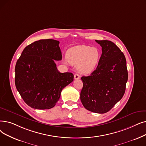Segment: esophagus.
I'll use <instances>...</instances> for the list:
<instances>
[{
	"label": "esophagus",
	"mask_w": 146,
	"mask_h": 146,
	"mask_svg": "<svg viewBox=\"0 0 146 146\" xmlns=\"http://www.w3.org/2000/svg\"><path fill=\"white\" fill-rule=\"evenodd\" d=\"M74 78L75 80H78L80 79V76L78 74H75L74 75Z\"/></svg>",
	"instance_id": "obj_1"
}]
</instances>
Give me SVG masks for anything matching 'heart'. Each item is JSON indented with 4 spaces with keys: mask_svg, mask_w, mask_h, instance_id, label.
Returning a JSON list of instances; mask_svg holds the SVG:
<instances>
[{
    "mask_svg": "<svg viewBox=\"0 0 146 146\" xmlns=\"http://www.w3.org/2000/svg\"><path fill=\"white\" fill-rule=\"evenodd\" d=\"M100 50L96 47L78 45L70 48L66 53L69 63L77 65L79 73L88 74L92 73L98 65L101 58Z\"/></svg>",
    "mask_w": 146,
    "mask_h": 146,
    "instance_id": "obj_1",
    "label": "heart"
}]
</instances>
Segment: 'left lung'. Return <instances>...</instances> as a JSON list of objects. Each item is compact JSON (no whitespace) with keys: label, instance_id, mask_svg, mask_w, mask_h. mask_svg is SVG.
Listing matches in <instances>:
<instances>
[{"label":"left lung","instance_id":"1","mask_svg":"<svg viewBox=\"0 0 146 146\" xmlns=\"http://www.w3.org/2000/svg\"><path fill=\"white\" fill-rule=\"evenodd\" d=\"M102 54L96 69L88 76H82L80 100L85 108L97 113H105L122 99L128 74L122 52L109 40H97Z\"/></svg>","mask_w":146,"mask_h":146}]
</instances>
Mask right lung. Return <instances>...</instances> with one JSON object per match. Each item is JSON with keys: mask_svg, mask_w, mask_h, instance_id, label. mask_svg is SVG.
I'll list each match as a JSON object with an SVG mask.
<instances>
[{"mask_svg": "<svg viewBox=\"0 0 146 146\" xmlns=\"http://www.w3.org/2000/svg\"><path fill=\"white\" fill-rule=\"evenodd\" d=\"M60 42L42 39L24 48L15 68L17 91L29 106L39 110L54 107L62 90L73 82L72 73H60L55 61L61 60Z\"/></svg>", "mask_w": 146, "mask_h": 146, "instance_id": "right-lung-1", "label": "right lung"}]
</instances>
